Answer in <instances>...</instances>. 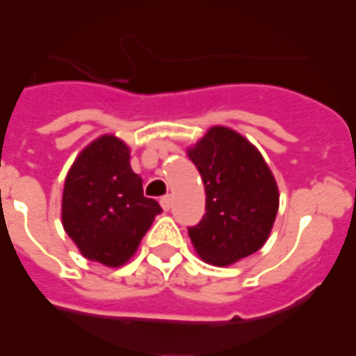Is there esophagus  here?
<instances>
[{
	"instance_id": "1",
	"label": "esophagus",
	"mask_w": 356,
	"mask_h": 356,
	"mask_svg": "<svg viewBox=\"0 0 356 356\" xmlns=\"http://www.w3.org/2000/svg\"><path fill=\"white\" fill-rule=\"evenodd\" d=\"M160 206H162L163 211H170V208H171V196H162V198H160Z\"/></svg>"
}]
</instances>
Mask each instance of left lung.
I'll return each instance as SVG.
<instances>
[{"label": "left lung", "mask_w": 356, "mask_h": 356, "mask_svg": "<svg viewBox=\"0 0 356 356\" xmlns=\"http://www.w3.org/2000/svg\"><path fill=\"white\" fill-rule=\"evenodd\" d=\"M206 188V213L188 236L204 261L227 267L267 242L278 186L261 152L231 127L213 125L186 150Z\"/></svg>", "instance_id": "obj_1"}]
</instances>
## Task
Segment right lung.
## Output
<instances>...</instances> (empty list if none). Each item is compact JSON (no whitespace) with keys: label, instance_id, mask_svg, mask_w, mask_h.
Returning a JSON list of instances; mask_svg holds the SVG:
<instances>
[{"label":"right lung","instance_id":"right-lung-1","mask_svg":"<svg viewBox=\"0 0 356 356\" xmlns=\"http://www.w3.org/2000/svg\"><path fill=\"white\" fill-rule=\"evenodd\" d=\"M160 204L143 194L129 147L101 135L74 160L63 191V227L83 257L122 267L137 252Z\"/></svg>","mask_w":356,"mask_h":356}]
</instances>
